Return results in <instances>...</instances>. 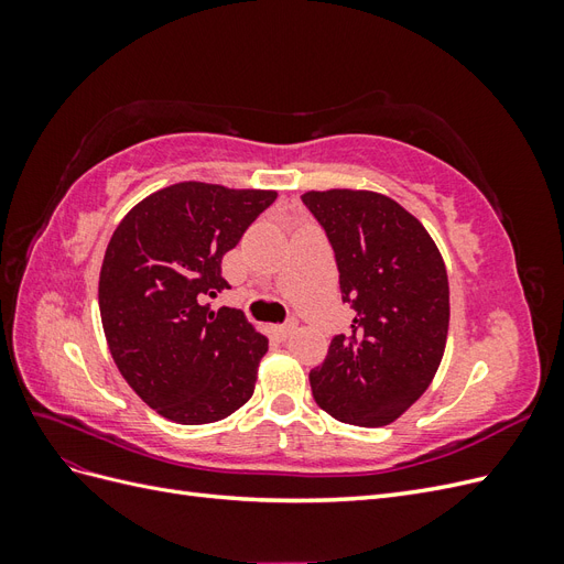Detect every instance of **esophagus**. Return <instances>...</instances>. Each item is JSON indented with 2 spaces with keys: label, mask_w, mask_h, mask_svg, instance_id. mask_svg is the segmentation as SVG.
Listing matches in <instances>:
<instances>
[{
  "label": "esophagus",
  "mask_w": 564,
  "mask_h": 564,
  "mask_svg": "<svg viewBox=\"0 0 564 564\" xmlns=\"http://www.w3.org/2000/svg\"><path fill=\"white\" fill-rule=\"evenodd\" d=\"M294 329H296V319H289L284 324H278V327H272V334H275L278 338H286L294 334Z\"/></svg>",
  "instance_id": "esophagus-1"
}]
</instances>
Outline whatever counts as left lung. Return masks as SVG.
Wrapping results in <instances>:
<instances>
[{
  "instance_id": "1",
  "label": "left lung",
  "mask_w": 564,
  "mask_h": 564,
  "mask_svg": "<svg viewBox=\"0 0 564 564\" xmlns=\"http://www.w3.org/2000/svg\"><path fill=\"white\" fill-rule=\"evenodd\" d=\"M327 232L340 299L352 324L311 371L315 402L334 419L379 429L412 406L433 381L447 344L445 261L419 220L369 191L305 193Z\"/></svg>"
}]
</instances>
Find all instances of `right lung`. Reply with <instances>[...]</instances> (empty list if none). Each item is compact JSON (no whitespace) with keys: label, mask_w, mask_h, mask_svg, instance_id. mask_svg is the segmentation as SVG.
Wrapping results in <instances>:
<instances>
[{"label":"right lung","mask_w":564,"mask_h":564,"mask_svg":"<svg viewBox=\"0 0 564 564\" xmlns=\"http://www.w3.org/2000/svg\"><path fill=\"white\" fill-rule=\"evenodd\" d=\"M275 197L185 181L135 204L110 237L98 280L108 348L169 421L214 423L253 395L268 340L242 311H212L209 299L230 289L220 261Z\"/></svg>","instance_id":"add662e5"}]
</instances>
